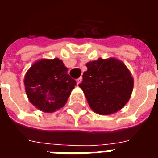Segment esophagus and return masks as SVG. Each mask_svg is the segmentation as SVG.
<instances>
[{"label": "esophagus", "instance_id": "obj_1", "mask_svg": "<svg viewBox=\"0 0 158 158\" xmlns=\"http://www.w3.org/2000/svg\"><path fill=\"white\" fill-rule=\"evenodd\" d=\"M82 79H83L82 77H80V78H79V79H76V83H77V85L80 84V83H81V81H82Z\"/></svg>", "mask_w": 158, "mask_h": 158}]
</instances>
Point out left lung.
Returning a JSON list of instances; mask_svg holds the SVG:
<instances>
[{
  "mask_svg": "<svg viewBox=\"0 0 158 158\" xmlns=\"http://www.w3.org/2000/svg\"><path fill=\"white\" fill-rule=\"evenodd\" d=\"M79 86L90 108L100 115H110L125 106L131 96L134 79L126 65L115 57L86 63Z\"/></svg>",
  "mask_w": 158,
  "mask_h": 158,
  "instance_id": "left-lung-1",
  "label": "left lung"
}]
</instances>
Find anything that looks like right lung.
<instances>
[{
  "label": "right lung",
  "instance_id": "obj_1",
  "mask_svg": "<svg viewBox=\"0 0 158 158\" xmlns=\"http://www.w3.org/2000/svg\"><path fill=\"white\" fill-rule=\"evenodd\" d=\"M23 83L29 102L45 113H54L64 106L76 85L59 58H42L34 62Z\"/></svg>",
  "mask_w": 158,
  "mask_h": 158
}]
</instances>
